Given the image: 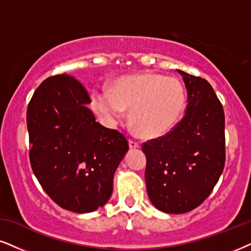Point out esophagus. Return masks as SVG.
Wrapping results in <instances>:
<instances>
[{
  "instance_id": "34e87169",
  "label": "esophagus",
  "mask_w": 251,
  "mask_h": 251,
  "mask_svg": "<svg viewBox=\"0 0 251 251\" xmlns=\"http://www.w3.org/2000/svg\"><path fill=\"white\" fill-rule=\"evenodd\" d=\"M128 145H129V148H132V149L140 147V144H139V142H136L135 140H133V139H129Z\"/></svg>"
}]
</instances>
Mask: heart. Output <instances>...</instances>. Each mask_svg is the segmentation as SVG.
<instances>
[{"label": "heart", "instance_id": "1", "mask_svg": "<svg viewBox=\"0 0 251 251\" xmlns=\"http://www.w3.org/2000/svg\"><path fill=\"white\" fill-rule=\"evenodd\" d=\"M96 112L110 125L129 119L146 138H158L170 131L182 117L186 105L183 84L175 77L160 74L124 76L110 90L94 95Z\"/></svg>", "mask_w": 251, "mask_h": 251}]
</instances>
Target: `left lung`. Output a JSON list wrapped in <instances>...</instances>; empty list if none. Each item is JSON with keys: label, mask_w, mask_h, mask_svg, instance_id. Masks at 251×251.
<instances>
[{"label": "left lung", "mask_w": 251, "mask_h": 251, "mask_svg": "<svg viewBox=\"0 0 251 251\" xmlns=\"http://www.w3.org/2000/svg\"><path fill=\"white\" fill-rule=\"evenodd\" d=\"M182 75L188 105L169 133L142 144L147 157L145 178L151 204L164 213L182 214L210 196L223 174L225 113L205 78Z\"/></svg>", "instance_id": "obj_1"}]
</instances>
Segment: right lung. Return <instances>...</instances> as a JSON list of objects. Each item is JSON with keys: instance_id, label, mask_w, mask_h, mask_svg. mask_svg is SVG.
<instances>
[{"instance_id": "1", "label": "right lung", "mask_w": 251, "mask_h": 251, "mask_svg": "<svg viewBox=\"0 0 251 251\" xmlns=\"http://www.w3.org/2000/svg\"><path fill=\"white\" fill-rule=\"evenodd\" d=\"M87 89L74 76H50L27 106L30 162L53 201L75 213L102 207L113 190V175L128 151L117 129L96 122Z\"/></svg>"}]
</instances>
